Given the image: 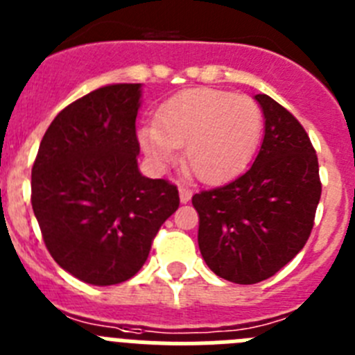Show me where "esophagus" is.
I'll list each match as a JSON object with an SVG mask.
<instances>
[{
	"instance_id": "1",
	"label": "esophagus",
	"mask_w": 355,
	"mask_h": 355,
	"mask_svg": "<svg viewBox=\"0 0 355 355\" xmlns=\"http://www.w3.org/2000/svg\"><path fill=\"white\" fill-rule=\"evenodd\" d=\"M178 193H180L182 203H187V201L193 198V191H191L189 187H184V185H180V187H178Z\"/></svg>"
}]
</instances>
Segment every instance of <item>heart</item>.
<instances>
[{
    "label": "heart",
    "mask_w": 355,
    "mask_h": 355,
    "mask_svg": "<svg viewBox=\"0 0 355 355\" xmlns=\"http://www.w3.org/2000/svg\"><path fill=\"white\" fill-rule=\"evenodd\" d=\"M261 127L260 106L248 95L193 88L159 107L155 125L139 130V145L161 166L184 148L185 170L200 182L221 184L244 170Z\"/></svg>",
    "instance_id": "b5f03b06"
}]
</instances>
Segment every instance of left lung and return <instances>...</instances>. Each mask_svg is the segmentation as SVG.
<instances>
[{
	"instance_id": "obj_1",
	"label": "left lung",
	"mask_w": 355,
	"mask_h": 355,
	"mask_svg": "<svg viewBox=\"0 0 355 355\" xmlns=\"http://www.w3.org/2000/svg\"><path fill=\"white\" fill-rule=\"evenodd\" d=\"M254 98L265 136L253 166L193 196L201 257L214 274L239 285L274 276L304 248L322 194L317 152L304 127L269 95Z\"/></svg>"
}]
</instances>
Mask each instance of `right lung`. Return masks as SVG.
I'll return each instance as SVG.
<instances>
[{
  "label": "right lung",
  "instance_id": "obj_1",
  "mask_svg": "<svg viewBox=\"0 0 355 355\" xmlns=\"http://www.w3.org/2000/svg\"><path fill=\"white\" fill-rule=\"evenodd\" d=\"M141 85L90 92L56 114L31 170V207L47 251L78 279L110 286L146 261L177 185L138 170Z\"/></svg>",
  "mask_w": 355,
  "mask_h": 355
}]
</instances>
